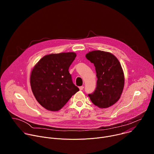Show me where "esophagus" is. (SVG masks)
Listing matches in <instances>:
<instances>
[{
    "mask_svg": "<svg viewBox=\"0 0 154 154\" xmlns=\"http://www.w3.org/2000/svg\"><path fill=\"white\" fill-rule=\"evenodd\" d=\"M83 88H84V86H80V87H79V90H80V91L83 90Z\"/></svg>",
    "mask_w": 154,
    "mask_h": 154,
    "instance_id": "34e87169",
    "label": "esophagus"
}]
</instances>
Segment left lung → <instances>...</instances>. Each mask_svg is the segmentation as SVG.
Returning a JSON list of instances; mask_svg holds the SVG:
<instances>
[{
	"instance_id": "left-lung-1",
	"label": "left lung",
	"mask_w": 154,
	"mask_h": 154,
	"mask_svg": "<svg viewBox=\"0 0 154 154\" xmlns=\"http://www.w3.org/2000/svg\"><path fill=\"white\" fill-rule=\"evenodd\" d=\"M86 58L93 63L97 78V86L88 94L91 102L100 108L114 105L120 99L124 86V74L118 58L112 54L93 51Z\"/></svg>"
}]
</instances>
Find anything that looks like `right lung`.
I'll return each instance as SVG.
<instances>
[{
	"instance_id": "add662e5",
	"label": "right lung",
	"mask_w": 154,
	"mask_h": 154,
	"mask_svg": "<svg viewBox=\"0 0 154 154\" xmlns=\"http://www.w3.org/2000/svg\"><path fill=\"white\" fill-rule=\"evenodd\" d=\"M76 55L75 52L46 55L33 68L30 79L32 92L48 110L58 111L79 91L69 72Z\"/></svg>"
}]
</instances>
